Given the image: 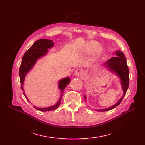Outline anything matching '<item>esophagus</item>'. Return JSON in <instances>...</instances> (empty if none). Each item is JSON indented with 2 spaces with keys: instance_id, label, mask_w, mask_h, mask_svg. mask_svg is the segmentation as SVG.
I'll return each instance as SVG.
<instances>
[{
  "instance_id": "1",
  "label": "esophagus",
  "mask_w": 145,
  "mask_h": 145,
  "mask_svg": "<svg viewBox=\"0 0 145 145\" xmlns=\"http://www.w3.org/2000/svg\"><path fill=\"white\" fill-rule=\"evenodd\" d=\"M74 74H75L76 76L77 77H82L84 75V71H83V70L82 68H78L75 71Z\"/></svg>"
}]
</instances>
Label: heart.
Segmentation results:
<instances>
[{
	"label": "heart",
	"mask_w": 145,
	"mask_h": 145,
	"mask_svg": "<svg viewBox=\"0 0 145 145\" xmlns=\"http://www.w3.org/2000/svg\"><path fill=\"white\" fill-rule=\"evenodd\" d=\"M95 45H96V43H95V42H91L88 43V44H86V46H85V50H86V51H91L93 49V48H94ZM97 51L98 52L100 51V48L99 47L97 48Z\"/></svg>",
	"instance_id": "1"
}]
</instances>
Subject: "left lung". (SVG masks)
<instances>
[{
  "label": "left lung",
  "instance_id": "8db88e82",
  "mask_svg": "<svg viewBox=\"0 0 145 145\" xmlns=\"http://www.w3.org/2000/svg\"><path fill=\"white\" fill-rule=\"evenodd\" d=\"M117 56L112 57L104 63L105 67L108 68L111 72L115 73L120 78L122 86L123 95L119 99V100L113 106L103 109H96L97 111H107L115 108L119 105L123 99L129 86V68L126 63V59L123 52L120 51H116L115 52ZM86 100V96H85Z\"/></svg>",
  "mask_w": 145,
  "mask_h": 145
}]
</instances>
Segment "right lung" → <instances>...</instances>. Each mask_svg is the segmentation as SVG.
I'll return each instance as SVG.
<instances>
[{
    "mask_svg": "<svg viewBox=\"0 0 145 145\" xmlns=\"http://www.w3.org/2000/svg\"><path fill=\"white\" fill-rule=\"evenodd\" d=\"M54 46V43L51 40H48V39H40L34 43V44L29 48V49L27 50V52H25L24 54L22 60V62L20 67L19 68V77L21 83V89H22L24 91V95L25 97L27 98V99L29 101L28 99L27 98L26 94L24 93V80L26 76H27V73L30 71L31 69L33 68L35 63H36L37 60L41 58L42 57L46 55L48 52V49L52 48ZM70 82V78L66 77L64 78L61 79L59 82V88L61 90V95L60 99L53 106H51L50 107L47 108H37L33 105V107L37 109L39 111H50L54 110V109L57 108L60 103L61 99L62 97V95L63 93V90L66 88Z\"/></svg>",
    "mask_w": 145,
    "mask_h": 145,
    "instance_id": "1",
    "label": "right lung"
}]
</instances>
